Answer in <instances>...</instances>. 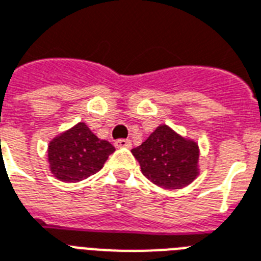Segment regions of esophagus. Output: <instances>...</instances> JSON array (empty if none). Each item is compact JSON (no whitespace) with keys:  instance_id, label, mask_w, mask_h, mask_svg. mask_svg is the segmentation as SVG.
I'll return each instance as SVG.
<instances>
[{"instance_id":"esophagus-1","label":"esophagus","mask_w":261,"mask_h":261,"mask_svg":"<svg viewBox=\"0 0 261 261\" xmlns=\"http://www.w3.org/2000/svg\"><path fill=\"white\" fill-rule=\"evenodd\" d=\"M114 145H116L117 148H130L132 147V141L129 140V139H118V140H116Z\"/></svg>"}]
</instances>
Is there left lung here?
<instances>
[{
	"label": "left lung",
	"instance_id": "obj_1",
	"mask_svg": "<svg viewBox=\"0 0 261 261\" xmlns=\"http://www.w3.org/2000/svg\"><path fill=\"white\" fill-rule=\"evenodd\" d=\"M132 153L141 173L165 189H181L199 174V145L167 125H159Z\"/></svg>",
	"mask_w": 261,
	"mask_h": 261
}]
</instances>
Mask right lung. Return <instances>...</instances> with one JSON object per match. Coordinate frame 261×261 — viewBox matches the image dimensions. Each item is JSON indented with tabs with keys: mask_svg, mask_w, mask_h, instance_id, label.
<instances>
[{
	"mask_svg": "<svg viewBox=\"0 0 261 261\" xmlns=\"http://www.w3.org/2000/svg\"><path fill=\"white\" fill-rule=\"evenodd\" d=\"M114 151L109 141L98 139L84 122H79L50 141V170L60 181L79 182L98 173Z\"/></svg>",
	"mask_w": 261,
	"mask_h": 261,
	"instance_id": "right-lung-1",
	"label": "right lung"
}]
</instances>
